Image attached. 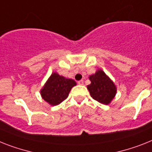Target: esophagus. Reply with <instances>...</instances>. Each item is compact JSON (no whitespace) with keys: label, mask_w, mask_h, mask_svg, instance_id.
I'll return each instance as SVG.
<instances>
[{"label":"esophagus","mask_w":152,"mask_h":152,"mask_svg":"<svg viewBox=\"0 0 152 152\" xmlns=\"http://www.w3.org/2000/svg\"><path fill=\"white\" fill-rule=\"evenodd\" d=\"M77 84H78V85H82L84 84V81H83V80L78 81H77Z\"/></svg>","instance_id":"34e87169"}]
</instances>
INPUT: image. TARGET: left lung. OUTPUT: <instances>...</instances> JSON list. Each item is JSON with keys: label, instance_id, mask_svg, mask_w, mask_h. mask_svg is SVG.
Segmentation results:
<instances>
[{"label": "left lung", "instance_id": "8db88e82", "mask_svg": "<svg viewBox=\"0 0 152 152\" xmlns=\"http://www.w3.org/2000/svg\"><path fill=\"white\" fill-rule=\"evenodd\" d=\"M91 84L87 86L90 95L95 100L104 105H109L116 96V86L102 70L99 69L88 77Z\"/></svg>", "mask_w": 152, "mask_h": 152}]
</instances>
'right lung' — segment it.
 Instances as JSON below:
<instances>
[{
  "label": "right lung",
  "mask_w": 152,
  "mask_h": 152,
  "mask_svg": "<svg viewBox=\"0 0 152 152\" xmlns=\"http://www.w3.org/2000/svg\"><path fill=\"white\" fill-rule=\"evenodd\" d=\"M76 85L73 79L53 72L40 90V95L42 99L50 106H57L68 97L71 88Z\"/></svg>",
  "instance_id": "obj_1"
}]
</instances>
